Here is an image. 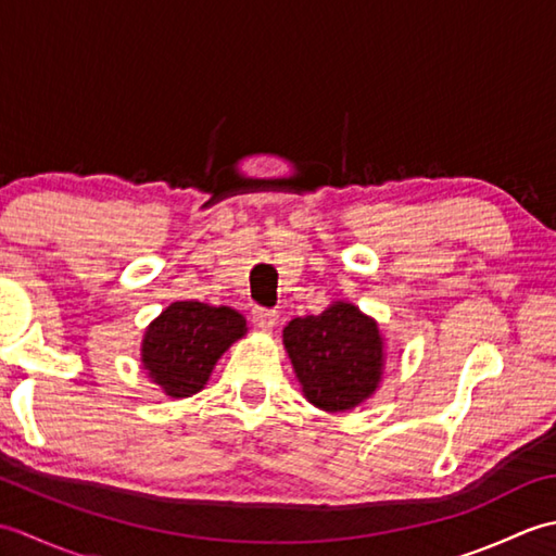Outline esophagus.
<instances>
[{"instance_id":"esophagus-1","label":"esophagus","mask_w":556,"mask_h":556,"mask_svg":"<svg viewBox=\"0 0 556 556\" xmlns=\"http://www.w3.org/2000/svg\"><path fill=\"white\" fill-rule=\"evenodd\" d=\"M253 320H255V325L260 329H265V332H271V329L277 327L279 315H277V311H271V308H255L253 311Z\"/></svg>"}]
</instances>
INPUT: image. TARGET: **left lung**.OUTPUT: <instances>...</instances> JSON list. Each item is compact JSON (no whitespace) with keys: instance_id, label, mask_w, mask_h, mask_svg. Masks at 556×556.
Wrapping results in <instances>:
<instances>
[{"instance_id":"obj_1","label":"left lung","mask_w":556,"mask_h":556,"mask_svg":"<svg viewBox=\"0 0 556 556\" xmlns=\"http://www.w3.org/2000/svg\"><path fill=\"white\" fill-rule=\"evenodd\" d=\"M285 346L305 399L337 413L358 406L380 384L384 351L375 320L356 305L334 303L285 327Z\"/></svg>"}]
</instances>
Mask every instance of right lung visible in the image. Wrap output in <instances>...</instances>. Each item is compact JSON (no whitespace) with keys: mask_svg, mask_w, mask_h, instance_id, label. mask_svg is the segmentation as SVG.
Masks as SVG:
<instances>
[{"mask_svg":"<svg viewBox=\"0 0 556 556\" xmlns=\"http://www.w3.org/2000/svg\"><path fill=\"white\" fill-rule=\"evenodd\" d=\"M243 332V315L227 305L176 301L148 327L143 365L169 396H191L205 387L217 358Z\"/></svg>","mask_w":556,"mask_h":556,"instance_id":"obj_1","label":"right lung"}]
</instances>
